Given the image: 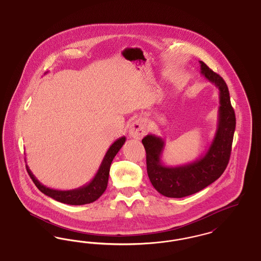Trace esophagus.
<instances>
[{"mask_svg":"<svg viewBox=\"0 0 261 261\" xmlns=\"http://www.w3.org/2000/svg\"><path fill=\"white\" fill-rule=\"evenodd\" d=\"M147 133L146 124L142 119H136L129 128V135L136 140H141Z\"/></svg>","mask_w":261,"mask_h":261,"instance_id":"34e87169","label":"esophagus"}]
</instances>
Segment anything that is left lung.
Instances as JSON below:
<instances>
[{
    "label": "left lung",
    "instance_id": "obj_1",
    "mask_svg": "<svg viewBox=\"0 0 261 261\" xmlns=\"http://www.w3.org/2000/svg\"><path fill=\"white\" fill-rule=\"evenodd\" d=\"M200 74L219 91L218 121L214 138L206 151L195 162L165 165L162 161L165 141L149 134L142 140L147 153V171L153 188L167 198H184L198 193L216 181L226 169L236 128L235 112L228 87L221 76L201 61Z\"/></svg>",
    "mask_w": 261,
    "mask_h": 261
}]
</instances>
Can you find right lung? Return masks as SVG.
Wrapping results in <instances>:
<instances>
[{"label":"right lung","mask_w":261,"mask_h":261,"mask_svg":"<svg viewBox=\"0 0 261 261\" xmlns=\"http://www.w3.org/2000/svg\"><path fill=\"white\" fill-rule=\"evenodd\" d=\"M125 141H126L125 136L118 138L106 152V155L100 163L99 169L96 175L94 176V178L86 185L77 189L67 190V191L50 189L48 187L44 186L38 181L37 178L31 172L27 164H26V169L38 189L43 194H45L46 196L50 197L51 199H56L62 203L71 204V205H82V204L91 203L99 199L106 191L108 182H109L111 164L116 153L124 145Z\"/></svg>","instance_id":"right-lung-1"}]
</instances>
